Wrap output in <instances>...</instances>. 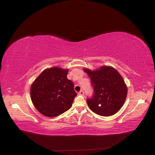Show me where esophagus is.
Masks as SVG:
<instances>
[{
	"label": "esophagus",
	"mask_w": 155,
	"mask_h": 155,
	"mask_svg": "<svg viewBox=\"0 0 155 155\" xmlns=\"http://www.w3.org/2000/svg\"><path fill=\"white\" fill-rule=\"evenodd\" d=\"M78 94L79 95H80V96H83L84 95V92H83V91H79V92H78Z\"/></svg>",
	"instance_id": "esophagus-1"
}]
</instances>
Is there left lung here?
<instances>
[{"label":"left lung","instance_id":"1","mask_svg":"<svg viewBox=\"0 0 155 155\" xmlns=\"http://www.w3.org/2000/svg\"><path fill=\"white\" fill-rule=\"evenodd\" d=\"M94 89L92 97L87 102L94 113L109 116L116 114L123 106L127 94V88L122 77L111 67H101L98 70L85 68Z\"/></svg>","mask_w":155,"mask_h":155}]
</instances>
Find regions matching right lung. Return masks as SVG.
Listing matches in <instances>:
<instances>
[{
    "label": "right lung",
    "mask_w": 155,
    "mask_h": 155,
    "mask_svg": "<svg viewBox=\"0 0 155 155\" xmlns=\"http://www.w3.org/2000/svg\"><path fill=\"white\" fill-rule=\"evenodd\" d=\"M68 69H46L32 83L31 99L36 109L47 117H55L71 107L77 93L67 79Z\"/></svg>",
    "instance_id": "1"
}]
</instances>
